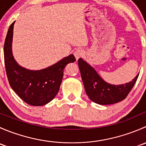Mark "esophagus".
<instances>
[{
	"label": "esophagus",
	"instance_id": "obj_1",
	"mask_svg": "<svg viewBox=\"0 0 146 146\" xmlns=\"http://www.w3.org/2000/svg\"><path fill=\"white\" fill-rule=\"evenodd\" d=\"M84 54H85L84 51L83 50L80 49V48H78V49L76 50V51L74 52V56H75V57H76V60H78V58H81V57L83 56Z\"/></svg>",
	"mask_w": 146,
	"mask_h": 146
}]
</instances>
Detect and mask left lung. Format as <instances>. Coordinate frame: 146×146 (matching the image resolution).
I'll return each mask as SVG.
<instances>
[{"mask_svg": "<svg viewBox=\"0 0 146 146\" xmlns=\"http://www.w3.org/2000/svg\"><path fill=\"white\" fill-rule=\"evenodd\" d=\"M78 64L86 94L91 100L99 104H111L123 100L134 86L139 75L128 83L111 85L104 81L96 70L81 58Z\"/></svg>", "mask_w": 146, "mask_h": 146, "instance_id": "left-lung-1", "label": "left lung"}]
</instances>
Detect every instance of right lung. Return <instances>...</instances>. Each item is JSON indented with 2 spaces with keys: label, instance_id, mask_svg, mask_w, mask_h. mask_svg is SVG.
<instances>
[{
  "label": "right lung",
  "instance_id": "obj_1",
  "mask_svg": "<svg viewBox=\"0 0 146 146\" xmlns=\"http://www.w3.org/2000/svg\"><path fill=\"white\" fill-rule=\"evenodd\" d=\"M15 22L10 25L4 44V61L10 85L28 104L44 105L57 95L62 81L64 69L68 64L76 61V58L70 54L56 64L39 70H30L22 67L16 62L12 53Z\"/></svg>",
  "mask_w": 146,
  "mask_h": 146
}]
</instances>
